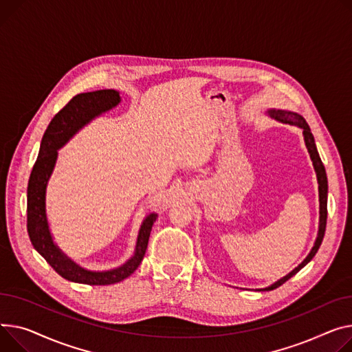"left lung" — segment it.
I'll use <instances>...</instances> for the list:
<instances>
[{
    "label": "left lung",
    "instance_id": "1",
    "mask_svg": "<svg viewBox=\"0 0 352 352\" xmlns=\"http://www.w3.org/2000/svg\"><path fill=\"white\" fill-rule=\"evenodd\" d=\"M266 114L272 119L280 122V123H285V124H292V126H297L298 129L302 130V137H304V143H306L307 151L310 154V158L313 161V167L317 175V182H318V201H320V222H318V232H317V238L314 242V246L311 248L310 253L306 256V259H304L297 267H294L290 273H287L286 276H283L282 278H278L277 282H274L273 285L265 287V289H257V292H269L273 289H277L278 286H282L285 282L290 277H293L297 272H300L304 266H306L313 257L316 256L317 250L320 249V245L322 242L324 238V233H325V225H327V197H329V181H327V174H325V168L322 166V161L320 158V154L317 151L316 147V142H314V135L311 134V130L307 124V122L304 120V117L300 116L298 113L290 111V110H282V109H269L266 111Z\"/></svg>",
    "mask_w": 352,
    "mask_h": 352
}]
</instances>
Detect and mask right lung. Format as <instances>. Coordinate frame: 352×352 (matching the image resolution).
I'll list each match as a JSON object with an SVG mask.
<instances>
[{"mask_svg": "<svg viewBox=\"0 0 352 352\" xmlns=\"http://www.w3.org/2000/svg\"><path fill=\"white\" fill-rule=\"evenodd\" d=\"M120 93L114 89H103L76 95L50 123L46 129L39 154L32 168L27 191V228L35 250L48 262L54 270L69 282L90 286H104L119 283L127 278L142 263L147 250L150 232L157 214H148L138 229L134 253L122 266L110 270H89L78 265L62 252L54 242L48 215H46V186L55 170L58 150L79 133L96 117L119 106Z\"/></svg>", "mask_w": 352, "mask_h": 352, "instance_id": "add662e5", "label": "right lung"}]
</instances>
